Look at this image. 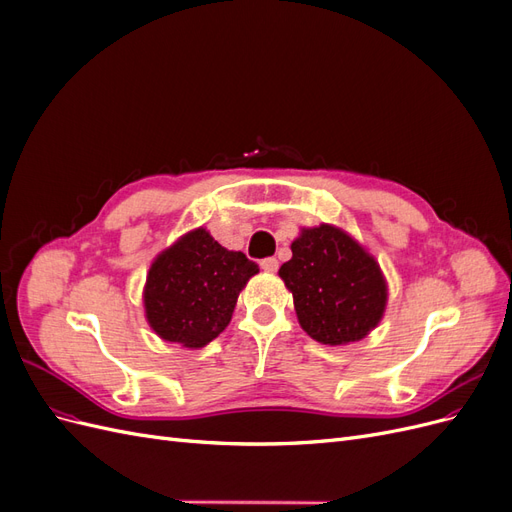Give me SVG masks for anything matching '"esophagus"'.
Wrapping results in <instances>:
<instances>
[{
	"mask_svg": "<svg viewBox=\"0 0 512 512\" xmlns=\"http://www.w3.org/2000/svg\"><path fill=\"white\" fill-rule=\"evenodd\" d=\"M260 267L265 269V271H271V273H273V271H277V267H280V262H277L275 258H265V260L260 262Z\"/></svg>",
	"mask_w": 512,
	"mask_h": 512,
	"instance_id": "34e87169",
	"label": "esophagus"
}]
</instances>
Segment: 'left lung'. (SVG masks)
Instances as JSON below:
<instances>
[{
	"instance_id": "left-lung-1",
	"label": "left lung",
	"mask_w": 512,
	"mask_h": 512,
	"mask_svg": "<svg viewBox=\"0 0 512 512\" xmlns=\"http://www.w3.org/2000/svg\"><path fill=\"white\" fill-rule=\"evenodd\" d=\"M280 277L292 292L303 331L320 344L359 342L386 307V282L376 258L331 224L303 228Z\"/></svg>"
}]
</instances>
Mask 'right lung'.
Segmentation results:
<instances>
[{"label":"right lung","mask_w":512,"mask_h":512,"mask_svg":"<svg viewBox=\"0 0 512 512\" xmlns=\"http://www.w3.org/2000/svg\"><path fill=\"white\" fill-rule=\"evenodd\" d=\"M258 273L243 252H230L205 228L190 230L151 262L143 292L149 327L164 342L203 348L232 318L239 292Z\"/></svg>","instance_id":"1"}]
</instances>
